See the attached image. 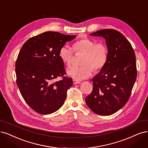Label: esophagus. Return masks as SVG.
<instances>
[{"instance_id":"1","label":"esophagus","mask_w":148,"mask_h":148,"mask_svg":"<svg viewBox=\"0 0 148 148\" xmlns=\"http://www.w3.org/2000/svg\"><path fill=\"white\" fill-rule=\"evenodd\" d=\"M73 82L74 84H79L81 83V81H78V80H76V79H73Z\"/></svg>"}]
</instances>
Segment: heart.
<instances>
[{
    "instance_id": "heart-1",
    "label": "heart",
    "mask_w": 148,
    "mask_h": 148,
    "mask_svg": "<svg viewBox=\"0 0 148 148\" xmlns=\"http://www.w3.org/2000/svg\"><path fill=\"white\" fill-rule=\"evenodd\" d=\"M73 49L76 53H82L80 67H70L67 75L76 80L88 78L93 72V69L98 70L102 69L108 59V49L102 42L95 43L88 38H81L73 44ZM73 50L67 45L62 46L59 50V57L63 62L70 65L73 58Z\"/></svg>"
}]
</instances>
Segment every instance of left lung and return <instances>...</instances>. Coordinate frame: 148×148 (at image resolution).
Here are the masks:
<instances>
[{
	"mask_svg": "<svg viewBox=\"0 0 148 148\" xmlns=\"http://www.w3.org/2000/svg\"><path fill=\"white\" fill-rule=\"evenodd\" d=\"M102 37L108 48V59L100 72L92 79L93 90L86 103L94 113L113 114L126 104L136 79V58L130 43L114 29L90 34Z\"/></svg>",
	"mask_w": 148,
	"mask_h": 148,
	"instance_id": "obj_1",
	"label": "left lung"
}]
</instances>
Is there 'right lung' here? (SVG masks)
I'll return each instance as SVG.
<instances>
[{"label":"right lung","instance_id":"obj_1","mask_svg":"<svg viewBox=\"0 0 148 148\" xmlns=\"http://www.w3.org/2000/svg\"><path fill=\"white\" fill-rule=\"evenodd\" d=\"M76 37L45 32L29 38L19 53L15 64L18 87L25 102L39 114H51L64 103L73 80L64 76L59 50ZM59 76L63 79L56 81Z\"/></svg>","mask_w":148,"mask_h":148}]
</instances>
